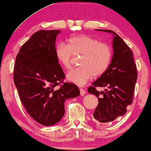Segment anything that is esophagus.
<instances>
[{"label":"esophagus","mask_w":151,"mask_h":151,"mask_svg":"<svg viewBox=\"0 0 151 151\" xmlns=\"http://www.w3.org/2000/svg\"><path fill=\"white\" fill-rule=\"evenodd\" d=\"M80 95H81L82 96H84V95H85V93H86V91H84V89H83V88H80Z\"/></svg>","instance_id":"esophagus-1"}]
</instances>
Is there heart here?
Here are the masks:
<instances>
[{
    "label": "heart",
    "instance_id": "1",
    "mask_svg": "<svg viewBox=\"0 0 151 151\" xmlns=\"http://www.w3.org/2000/svg\"><path fill=\"white\" fill-rule=\"evenodd\" d=\"M57 61L65 69H69L73 55H81L80 67L73 68L67 74L69 81L82 86L91 78L104 74L110 65L112 51L106 43L85 35L69 38L67 44L60 42L55 49Z\"/></svg>",
    "mask_w": 151,
    "mask_h": 151
}]
</instances>
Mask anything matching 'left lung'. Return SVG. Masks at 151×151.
Masks as SVG:
<instances>
[{
	"mask_svg": "<svg viewBox=\"0 0 151 151\" xmlns=\"http://www.w3.org/2000/svg\"><path fill=\"white\" fill-rule=\"evenodd\" d=\"M113 36V55L108 69L88 88V92L98 98L99 102L93 113L94 118L105 123L115 120L127 113L132 104L137 78V67L133 51L124 41L111 30L98 29ZM106 87L100 92L96 87Z\"/></svg>",
	"mask_w": 151,
	"mask_h": 151,
	"instance_id": "obj_1",
	"label": "left lung"
}]
</instances>
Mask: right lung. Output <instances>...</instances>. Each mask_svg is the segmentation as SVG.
I'll use <instances>...</instances> for the list:
<instances>
[{"label": "right lung", "instance_id": "add662e5", "mask_svg": "<svg viewBox=\"0 0 151 151\" xmlns=\"http://www.w3.org/2000/svg\"><path fill=\"white\" fill-rule=\"evenodd\" d=\"M60 32L34 33L20 47L14 65V84L20 101L28 114L44 126L60 122L65 114V100L80 95L76 84L63 82L65 75L55 58V40Z\"/></svg>", "mask_w": 151, "mask_h": 151}]
</instances>
